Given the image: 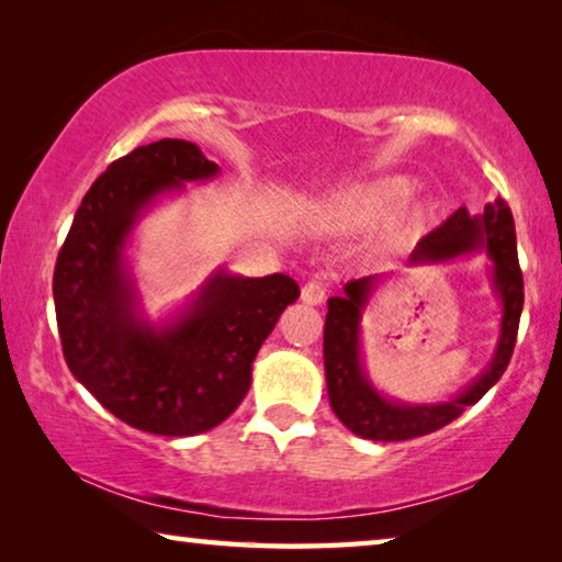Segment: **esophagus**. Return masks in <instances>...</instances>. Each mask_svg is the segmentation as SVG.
Instances as JSON below:
<instances>
[{
  "instance_id": "1",
  "label": "esophagus",
  "mask_w": 562,
  "mask_h": 562,
  "mask_svg": "<svg viewBox=\"0 0 562 562\" xmlns=\"http://www.w3.org/2000/svg\"><path fill=\"white\" fill-rule=\"evenodd\" d=\"M327 297V284L325 280L312 278L302 284V302L304 304H322Z\"/></svg>"
}]
</instances>
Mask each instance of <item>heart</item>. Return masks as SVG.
<instances>
[{
  "label": "heart",
  "instance_id": "1",
  "mask_svg": "<svg viewBox=\"0 0 562 562\" xmlns=\"http://www.w3.org/2000/svg\"><path fill=\"white\" fill-rule=\"evenodd\" d=\"M408 183L402 178H384L374 180V183L349 188L345 193L331 198L325 205V217L337 227H364L384 221L386 215H392L398 205L406 201ZM426 213L414 211L408 213L402 227L406 233L418 231L424 225Z\"/></svg>",
  "mask_w": 562,
  "mask_h": 562
}]
</instances>
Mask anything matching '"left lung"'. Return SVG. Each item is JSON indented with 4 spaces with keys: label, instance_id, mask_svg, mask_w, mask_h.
Returning a JSON list of instances; mask_svg holds the SVG:
<instances>
[{
    "label": "left lung",
    "instance_id": "8db88e82",
    "mask_svg": "<svg viewBox=\"0 0 562 562\" xmlns=\"http://www.w3.org/2000/svg\"><path fill=\"white\" fill-rule=\"evenodd\" d=\"M473 247H486V252L496 262L493 284H496V292L503 300V325L498 351L486 369V374L471 384V389H465L461 396H456L453 402L436 406L392 404L379 396L372 384L367 382L359 364V317L374 278L351 280L347 282L345 294L327 300V394L339 422L351 434L372 441H406L443 429L446 424L459 418L471 404L479 402L506 372L513 349H516L522 312V272L518 265L516 223H513L508 203L503 198H496V201L483 207V215H471L465 211V205L459 207L436 231L418 240L412 260L436 262L469 252Z\"/></svg>",
    "mask_w": 562,
    "mask_h": 562
}]
</instances>
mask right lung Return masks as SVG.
<instances>
[{"label": "right lung", "instance_id": "obj_1", "mask_svg": "<svg viewBox=\"0 0 562 562\" xmlns=\"http://www.w3.org/2000/svg\"><path fill=\"white\" fill-rule=\"evenodd\" d=\"M217 173L190 140L138 146L83 195L54 268V307L71 374L133 429L195 436L231 416L250 389L252 361L300 297L290 274H217L195 307L166 331L133 319L121 247L136 213L180 180Z\"/></svg>", "mask_w": 562, "mask_h": 562}]
</instances>
